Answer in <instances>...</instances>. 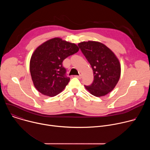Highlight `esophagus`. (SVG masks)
I'll use <instances>...</instances> for the list:
<instances>
[{"mask_svg":"<svg viewBox=\"0 0 150 150\" xmlns=\"http://www.w3.org/2000/svg\"><path fill=\"white\" fill-rule=\"evenodd\" d=\"M75 76L76 77V78H78V79H81V78H82V75H75Z\"/></svg>","mask_w":150,"mask_h":150,"instance_id":"1","label":"esophagus"}]
</instances>
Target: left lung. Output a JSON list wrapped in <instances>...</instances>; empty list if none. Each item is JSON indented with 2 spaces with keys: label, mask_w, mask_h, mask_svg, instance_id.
<instances>
[{
  "label": "left lung",
  "mask_w": 150,
  "mask_h": 150,
  "mask_svg": "<svg viewBox=\"0 0 150 150\" xmlns=\"http://www.w3.org/2000/svg\"><path fill=\"white\" fill-rule=\"evenodd\" d=\"M93 71L94 81L84 85L92 95L101 97L111 92L117 83L121 72L120 62L115 53L101 42L94 41L78 43Z\"/></svg>",
  "instance_id": "left-lung-1"
}]
</instances>
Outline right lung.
Here are the masks:
<instances>
[{
	"mask_svg": "<svg viewBox=\"0 0 150 150\" xmlns=\"http://www.w3.org/2000/svg\"><path fill=\"white\" fill-rule=\"evenodd\" d=\"M79 50L75 43L53 38L39 46L31 56L30 70L35 88L42 94L53 97L66 87L70 78L62 62Z\"/></svg>",
	"mask_w": 150,
	"mask_h": 150,
	"instance_id": "right-lung-1",
	"label": "right lung"
}]
</instances>
